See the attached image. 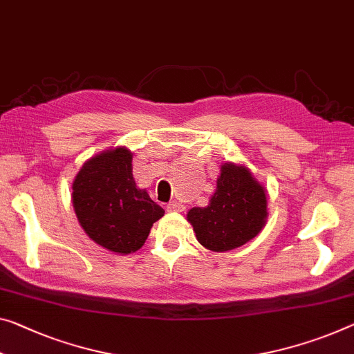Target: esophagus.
I'll return each instance as SVG.
<instances>
[{
  "mask_svg": "<svg viewBox=\"0 0 354 354\" xmlns=\"http://www.w3.org/2000/svg\"><path fill=\"white\" fill-rule=\"evenodd\" d=\"M166 210L167 212H183L185 207H183L180 203H177V201H172V203H169V204L166 205Z\"/></svg>",
  "mask_w": 354,
  "mask_h": 354,
  "instance_id": "esophagus-1",
  "label": "esophagus"
}]
</instances>
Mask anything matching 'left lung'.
Wrapping results in <instances>:
<instances>
[{
  "label": "left lung",
  "instance_id": "left-lung-1",
  "mask_svg": "<svg viewBox=\"0 0 354 354\" xmlns=\"http://www.w3.org/2000/svg\"><path fill=\"white\" fill-rule=\"evenodd\" d=\"M268 218L264 187L245 166L225 162L205 207H193L187 220L196 239L212 252H227L257 237Z\"/></svg>",
  "mask_w": 354,
  "mask_h": 354
}]
</instances>
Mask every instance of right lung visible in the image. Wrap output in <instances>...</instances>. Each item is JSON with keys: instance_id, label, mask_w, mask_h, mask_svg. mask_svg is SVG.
I'll return each mask as SVG.
<instances>
[{"instance_id": "add662e5", "label": "right lung", "mask_w": 354, "mask_h": 354, "mask_svg": "<svg viewBox=\"0 0 354 354\" xmlns=\"http://www.w3.org/2000/svg\"><path fill=\"white\" fill-rule=\"evenodd\" d=\"M133 153L117 147L93 156L74 178L73 205L91 241L111 252L128 254L144 245L165 210L136 187Z\"/></svg>"}]
</instances>
